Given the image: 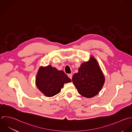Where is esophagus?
I'll use <instances>...</instances> for the list:
<instances>
[{"instance_id": "obj_1", "label": "esophagus", "mask_w": 132, "mask_h": 132, "mask_svg": "<svg viewBox=\"0 0 132 132\" xmlns=\"http://www.w3.org/2000/svg\"><path fill=\"white\" fill-rule=\"evenodd\" d=\"M68 77H69L70 79H72V75L71 73L68 74Z\"/></svg>"}]
</instances>
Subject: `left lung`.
I'll list each match as a JSON object with an SVG mask.
<instances>
[{"instance_id":"obj_1","label":"left lung","mask_w":132,"mask_h":132,"mask_svg":"<svg viewBox=\"0 0 132 132\" xmlns=\"http://www.w3.org/2000/svg\"><path fill=\"white\" fill-rule=\"evenodd\" d=\"M78 93L83 97L90 98L97 95L105 82V77L97 60L92 56L83 63L72 79Z\"/></svg>"}]
</instances>
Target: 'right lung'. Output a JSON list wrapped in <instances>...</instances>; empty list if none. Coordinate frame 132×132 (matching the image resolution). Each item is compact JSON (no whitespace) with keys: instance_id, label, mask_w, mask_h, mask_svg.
Wrapping results in <instances>:
<instances>
[{"instance_id":"right-lung-1","label":"right lung","mask_w":132,"mask_h":132,"mask_svg":"<svg viewBox=\"0 0 132 132\" xmlns=\"http://www.w3.org/2000/svg\"><path fill=\"white\" fill-rule=\"evenodd\" d=\"M71 82V79L63 71L59 70L51 65L40 67L35 79L37 88L47 97L57 95L65 83Z\"/></svg>"}]
</instances>
